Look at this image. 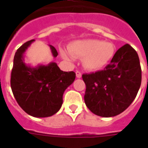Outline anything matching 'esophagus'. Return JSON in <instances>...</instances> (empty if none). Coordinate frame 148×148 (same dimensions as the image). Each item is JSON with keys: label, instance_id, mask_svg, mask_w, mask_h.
Wrapping results in <instances>:
<instances>
[{"label": "esophagus", "instance_id": "1", "mask_svg": "<svg viewBox=\"0 0 148 148\" xmlns=\"http://www.w3.org/2000/svg\"><path fill=\"white\" fill-rule=\"evenodd\" d=\"M81 76H82V75H81V72L78 71H76V77H77V78H81Z\"/></svg>", "mask_w": 148, "mask_h": 148}]
</instances>
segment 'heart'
<instances>
[{
  "label": "heart",
  "instance_id": "heart-1",
  "mask_svg": "<svg viewBox=\"0 0 148 148\" xmlns=\"http://www.w3.org/2000/svg\"><path fill=\"white\" fill-rule=\"evenodd\" d=\"M69 52L63 51L62 57L73 60L74 57L83 58V65L86 69L97 71L104 67L114 56V45L95 39L76 40L68 47Z\"/></svg>",
  "mask_w": 148,
  "mask_h": 148
}]
</instances>
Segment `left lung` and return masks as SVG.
<instances>
[{"label": "left lung", "mask_w": 148, "mask_h": 148, "mask_svg": "<svg viewBox=\"0 0 148 148\" xmlns=\"http://www.w3.org/2000/svg\"><path fill=\"white\" fill-rule=\"evenodd\" d=\"M84 102L95 114L110 117L125 110L135 99L141 84L138 53L128 44L117 50L102 71L82 75Z\"/></svg>", "instance_id": "obj_1"}]
</instances>
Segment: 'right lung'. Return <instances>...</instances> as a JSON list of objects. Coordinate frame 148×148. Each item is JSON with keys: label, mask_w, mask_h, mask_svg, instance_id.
<instances>
[{"label": "right lung", "mask_w": 148, "mask_h": 148, "mask_svg": "<svg viewBox=\"0 0 148 148\" xmlns=\"http://www.w3.org/2000/svg\"><path fill=\"white\" fill-rule=\"evenodd\" d=\"M34 41H27L15 53L10 87L17 103L27 114L34 117H51L61 108L64 92L74 82L76 74L63 71L55 62L34 67L27 65L24 53ZM49 46L56 58L58 51Z\"/></svg>", "instance_id": "obj_1"}]
</instances>
